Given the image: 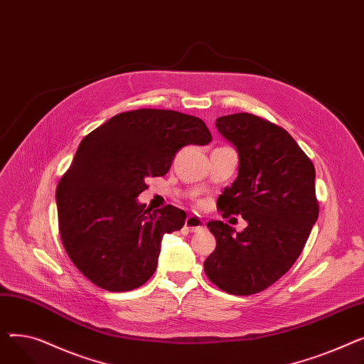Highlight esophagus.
Listing matches in <instances>:
<instances>
[{"mask_svg":"<svg viewBox=\"0 0 364 364\" xmlns=\"http://www.w3.org/2000/svg\"><path fill=\"white\" fill-rule=\"evenodd\" d=\"M202 227H203V221L198 215H188L184 221V228H187L188 232H198Z\"/></svg>","mask_w":364,"mask_h":364,"instance_id":"1","label":"esophagus"}]
</instances>
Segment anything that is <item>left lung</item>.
<instances>
[{"mask_svg": "<svg viewBox=\"0 0 364 364\" xmlns=\"http://www.w3.org/2000/svg\"><path fill=\"white\" fill-rule=\"evenodd\" d=\"M239 153V176L217 200L223 217L242 215V233L223 221L206 225L217 247L203 269L217 288L254 295L277 282L301 255L318 217L316 169L282 127L252 113L215 122Z\"/></svg>", "mask_w": 364, "mask_h": 364, "instance_id": "obj_1", "label": "left lung"}]
</instances>
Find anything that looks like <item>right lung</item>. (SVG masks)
<instances>
[{
	"label": "right lung",
	"mask_w": 364,
	"mask_h": 364,
	"mask_svg": "<svg viewBox=\"0 0 364 364\" xmlns=\"http://www.w3.org/2000/svg\"><path fill=\"white\" fill-rule=\"evenodd\" d=\"M211 140L202 119L164 109L118 113L82 139L55 200L65 251L91 283L125 292L153 276L164 235L180 230L186 213L172 205L151 213L136 198L181 147Z\"/></svg>",
	"instance_id": "right-lung-1"
}]
</instances>
